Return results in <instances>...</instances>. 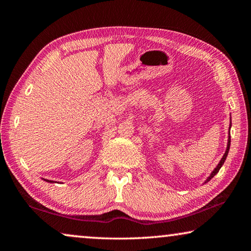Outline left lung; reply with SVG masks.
<instances>
[{
	"label": "left lung",
	"mask_w": 251,
	"mask_h": 251,
	"mask_svg": "<svg viewBox=\"0 0 251 251\" xmlns=\"http://www.w3.org/2000/svg\"><path fill=\"white\" fill-rule=\"evenodd\" d=\"M231 126V125H230ZM229 148H230V137H229V139H228V145H227V150H226V152H225V155L223 156V158H222V160L219 161V164H218V166L215 168V171L211 173V175L208 177V179H207V181H209L212 177H214L216 174H217L218 172H219V169L222 168V166L224 165V163H225V160H226V158H227V155H228V151H229ZM206 182V181H205Z\"/></svg>",
	"instance_id": "left-lung-1"
}]
</instances>
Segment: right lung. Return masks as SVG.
Wrapping results in <instances>:
<instances>
[{"label": "right lung", "mask_w": 251, "mask_h": 251, "mask_svg": "<svg viewBox=\"0 0 251 251\" xmlns=\"http://www.w3.org/2000/svg\"><path fill=\"white\" fill-rule=\"evenodd\" d=\"M46 181H50V182H53V181H50V180H46Z\"/></svg>", "instance_id": "right-lung-1"}]
</instances>
